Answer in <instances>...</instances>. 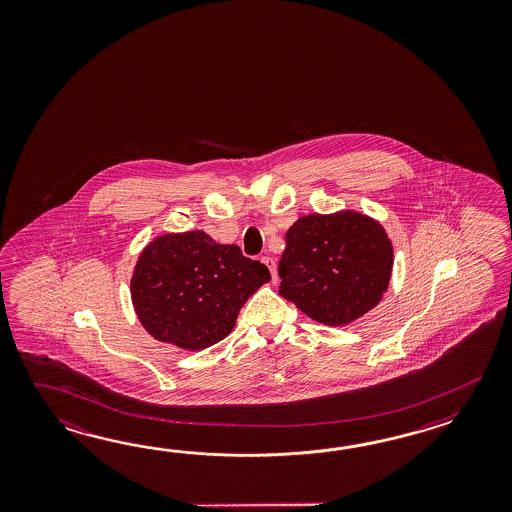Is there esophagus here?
Returning <instances> with one entry per match:
<instances>
[{"instance_id": "1", "label": "esophagus", "mask_w": 512, "mask_h": 512, "mask_svg": "<svg viewBox=\"0 0 512 512\" xmlns=\"http://www.w3.org/2000/svg\"><path fill=\"white\" fill-rule=\"evenodd\" d=\"M261 261H263V263L267 265V269L271 271L272 282H276V280H278V276H276V263H274V260L265 256V258H261Z\"/></svg>"}]
</instances>
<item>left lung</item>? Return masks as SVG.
<instances>
[{
  "label": "left lung",
  "mask_w": 512,
  "mask_h": 512,
  "mask_svg": "<svg viewBox=\"0 0 512 512\" xmlns=\"http://www.w3.org/2000/svg\"><path fill=\"white\" fill-rule=\"evenodd\" d=\"M392 271V240L377 219L307 214L285 234L278 293L324 326H348L381 304Z\"/></svg>",
  "instance_id": "1"
}]
</instances>
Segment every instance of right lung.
<instances>
[{"instance_id":"right-lung-1","label":"right lung","mask_w":512,"mask_h":512,"mask_svg":"<svg viewBox=\"0 0 512 512\" xmlns=\"http://www.w3.org/2000/svg\"><path fill=\"white\" fill-rule=\"evenodd\" d=\"M269 280V269L238 245L216 243L203 230L166 232L139 254L131 304L155 340L199 351L230 335L243 304Z\"/></svg>"}]
</instances>
